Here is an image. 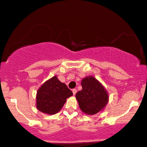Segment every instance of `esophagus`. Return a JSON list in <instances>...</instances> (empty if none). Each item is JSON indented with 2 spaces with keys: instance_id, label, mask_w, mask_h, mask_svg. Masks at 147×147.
Returning <instances> with one entry per match:
<instances>
[{
  "instance_id": "esophagus-1",
  "label": "esophagus",
  "mask_w": 147,
  "mask_h": 147,
  "mask_svg": "<svg viewBox=\"0 0 147 147\" xmlns=\"http://www.w3.org/2000/svg\"><path fill=\"white\" fill-rule=\"evenodd\" d=\"M72 92H73L74 95H75V94H76V92H77V90H76V89H73V90H72Z\"/></svg>"
}]
</instances>
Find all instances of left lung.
<instances>
[{"instance_id":"8db88e82","label":"left lung","mask_w":147,"mask_h":147,"mask_svg":"<svg viewBox=\"0 0 147 147\" xmlns=\"http://www.w3.org/2000/svg\"><path fill=\"white\" fill-rule=\"evenodd\" d=\"M82 90L76 94L79 106L84 113L93 115L105 107L108 102V95L101 84L92 76L84 78Z\"/></svg>"}]
</instances>
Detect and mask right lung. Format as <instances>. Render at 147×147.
I'll use <instances>...</instances> for the list:
<instances>
[{
	"label": "right lung",
	"mask_w": 147,
	"mask_h": 147,
	"mask_svg": "<svg viewBox=\"0 0 147 147\" xmlns=\"http://www.w3.org/2000/svg\"><path fill=\"white\" fill-rule=\"evenodd\" d=\"M73 93L56 76L45 82L37 93V108L48 114L57 113Z\"/></svg>",
	"instance_id": "1"
}]
</instances>
